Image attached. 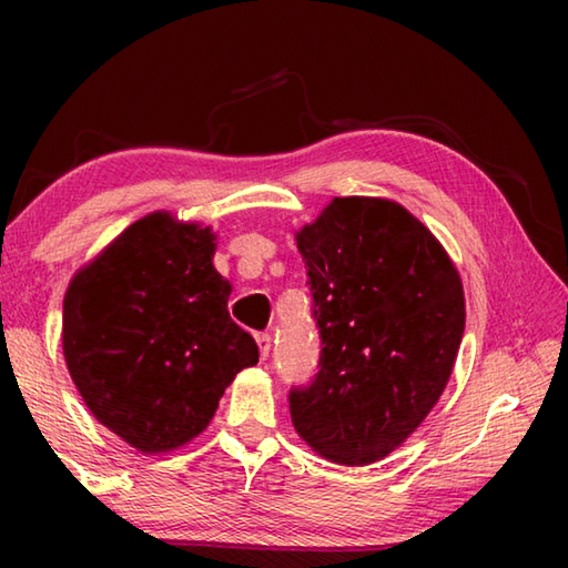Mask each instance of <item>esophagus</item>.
I'll return each instance as SVG.
<instances>
[{
	"label": "esophagus",
	"mask_w": 568,
	"mask_h": 568,
	"mask_svg": "<svg viewBox=\"0 0 568 568\" xmlns=\"http://www.w3.org/2000/svg\"><path fill=\"white\" fill-rule=\"evenodd\" d=\"M256 342H258V348H261V356L268 358V354H271V334L268 332L256 334Z\"/></svg>",
	"instance_id": "34e87169"
}]
</instances>
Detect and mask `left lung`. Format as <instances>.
<instances>
[{"instance_id":"1","label":"left lung","mask_w":568,"mask_h":568,"mask_svg":"<svg viewBox=\"0 0 568 568\" xmlns=\"http://www.w3.org/2000/svg\"><path fill=\"white\" fill-rule=\"evenodd\" d=\"M320 329L317 373L291 385L300 437L366 466L413 434L444 393L466 327L454 263L405 207L334 197L297 234Z\"/></svg>"}]
</instances>
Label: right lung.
Masks as SVG:
<instances>
[{
	"label": "right lung",
	"instance_id": "right-lung-1",
	"mask_svg": "<svg viewBox=\"0 0 568 568\" xmlns=\"http://www.w3.org/2000/svg\"><path fill=\"white\" fill-rule=\"evenodd\" d=\"M214 234L149 214L65 293L63 352L82 400L143 454L171 452L210 425L224 388L258 364L253 336L229 317Z\"/></svg>",
	"mask_w": 568,
	"mask_h": 568
}]
</instances>
